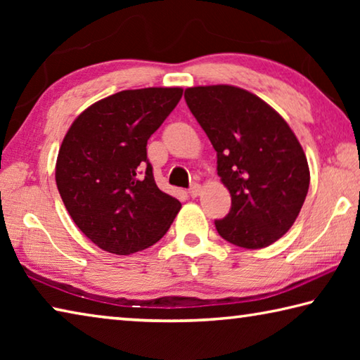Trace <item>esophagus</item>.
Segmentation results:
<instances>
[{"label":"esophagus","mask_w":360,"mask_h":360,"mask_svg":"<svg viewBox=\"0 0 360 360\" xmlns=\"http://www.w3.org/2000/svg\"><path fill=\"white\" fill-rule=\"evenodd\" d=\"M200 192H202V187H200V184H192L191 188H188V193H191V197H198Z\"/></svg>","instance_id":"obj_1"}]
</instances>
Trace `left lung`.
Returning a JSON list of instances; mask_svg holds the SVG:
<instances>
[{"label": "left lung", "mask_w": 360, "mask_h": 360, "mask_svg": "<svg viewBox=\"0 0 360 360\" xmlns=\"http://www.w3.org/2000/svg\"><path fill=\"white\" fill-rule=\"evenodd\" d=\"M184 98L217 152L231 197L217 233L240 248L270 246L294 225L309 187L307 155L281 115L233 85L186 89Z\"/></svg>", "instance_id": "obj_1"}]
</instances>
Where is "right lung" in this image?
<instances>
[{"label": "right lung", "mask_w": 360, "mask_h": 360, "mask_svg": "<svg viewBox=\"0 0 360 360\" xmlns=\"http://www.w3.org/2000/svg\"><path fill=\"white\" fill-rule=\"evenodd\" d=\"M181 96V87L122 90L79 114L65 135L60 197L103 251L129 255L155 245L179 212V200L157 187L146 146Z\"/></svg>", "instance_id": "1"}]
</instances>
